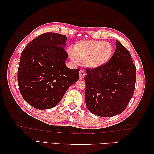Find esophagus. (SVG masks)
<instances>
[{
    "mask_svg": "<svg viewBox=\"0 0 154 154\" xmlns=\"http://www.w3.org/2000/svg\"><path fill=\"white\" fill-rule=\"evenodd\" d=\"M85 75V72H84V71H83V70H80V80H83Z\"/></svg>",
    "mask_w": 154,
    "mask_h": 154,
    "instance_id": "1",
    "label": "esophagus"
}]
</instances>
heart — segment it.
<instances>
[{"instance_id": "b5f03b06", "label": "heart", "mask_w": 154, "mask_h": 154, "mask_svg": "<svg viewBox=\"0 0 154 154\" xmlns=\"http://www.w3.org/2000/svg\"><path fill=\"white\" fill-rule=\"evenodd\" d=\"M112 52V46L109 42L100 40H87L77 43L70 56L75 63L86 61L87 66L96 68L103 66L108 62Z\"/></svg>"}]
</instances>
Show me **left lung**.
I'll return each instance as SVG.
<instances>
[{
  "label": "left lung",
  "instance_id": "1",
  "mask_svg": "<svg viewBox=\"0 0 154 154\" xmlns=\"http://www.w3.org/2000/svg\"><path fill=\"white\" fill-rule=\"evenodd\" d=\"M85 103L91 112L112 117L127 108L133 96L136 68L127 49L116 40V49L109 61L94 69L87 68Z\"/></svg>",
  "mask_w": 154,
  "mask_h": 154
}]
</instances>
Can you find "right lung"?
<instances>
[{"label": "right lung", "mask_w": 154, "mask_h": 154, "mask_svg": "<svg viewBox=\"0 0 154 154\" xmlns=\"http://www.w3.org/2000/svg\"><path fill=\"white\" fill-rule=\"evenodd\" d=\"M66 40V35L45 32L31 41L21 53L18 87L24 100L36 109L57 105L78 80L80 69H69L65 64Z\"/></svg>", "instance_id": "add662e5"}]
</instances>
